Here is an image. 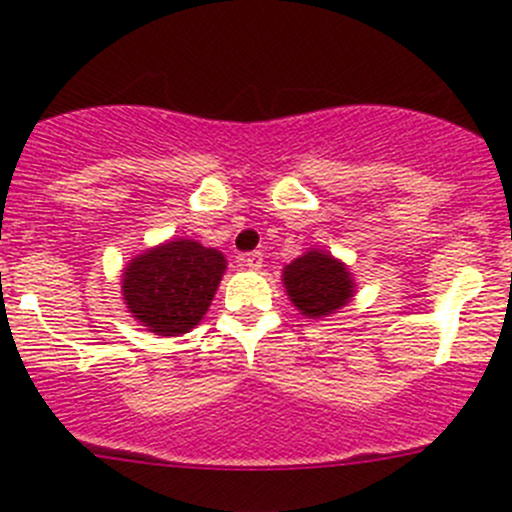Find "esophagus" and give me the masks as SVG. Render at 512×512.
<instances>
[{
  "label": "esophagus",
  "mask_w": 512,
  "mask_h": 512,
  "mask_svg": "<svg viewBox=\"0 0 512 512\" xmlns=\"http://www.w3.org/2000/svg\"><path fill=\"white\" fill-rule=\"evenodd\" d=\"M241 263H244L246 268H251V271H258V268L263 266V254L261 251H249V254L241 256Z\"/></svg>",
  "instance_id": "34e87169"
}]
</instances>
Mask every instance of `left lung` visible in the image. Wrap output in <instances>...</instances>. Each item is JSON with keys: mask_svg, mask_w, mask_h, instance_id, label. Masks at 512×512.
Returning <instances> with one entry per match:
<instances>
[{"mask_svg": "<svg viewBox=\"0 0 512 512\" xmlns=\"http://www.w3.org/2000/svg\"><path fill=\"white\" fill-rule=\"evenodd\" d=\"M283 283H286V291L295 308L308 318L335 313L355 291V283H352L347 268L323 251H308L305 256L288 263L283 271Z\"/></svg>", "mask_w": 512, "mask_h": 512, "instance_id": "8db88e82", "label": "left lung"}]
</instances>
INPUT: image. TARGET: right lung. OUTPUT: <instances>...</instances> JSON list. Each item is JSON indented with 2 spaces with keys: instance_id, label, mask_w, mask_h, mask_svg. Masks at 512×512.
<instances>
[{
  "instance_id": "right-lung-1",
  "label": "right lung",
  "mask_w": 512,
  "mask_h": 512,
  "mask_svg": "<svg viewBox=\"0 0 512 512\" xmlns=\"http://www.w3.org/2000/svg\"><path fill=\"white\" fill-rule=\"evenodd\" d=\"M224 268L217 249L192 239L170 241L125 268V305L150 333H189L212 305Z\"/></svg>"
}]
</instances>
